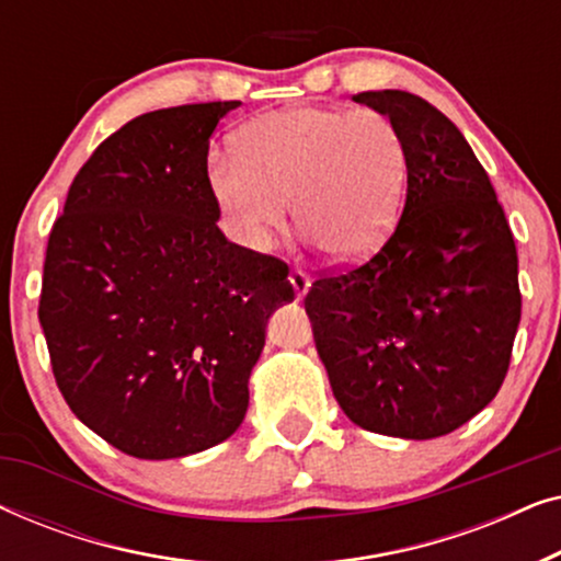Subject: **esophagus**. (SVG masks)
<instances>
[{"instance_id": "1", "label": "esophagus", "mask_w": 561, "mask_h": 561, "mask_svg": "<svg viewBox=\"0 0 561 561\" xmlns=\"http://www.w3.org/2000/svg\"><path fill=\"white\" fill-rule=\"evenodd\" d=\"M288 280H290V286H294V294H296V298H304L306 294H309V288H311V278L309 275H306L304 271H290V275H288Z\"/></svg>"}]
</instances>
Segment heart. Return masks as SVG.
<instances>
[{"instance_id": "1", "label": "heart", "mask_w": 561, "mask_h": 561, "mask_svg": "<svg viewBox=\"0 0 561 561\" xmlns=\"http://www.w3.org/2000/svg\"><path fill=\"white\" fill-rule=\"evenodd\" d=\"M234 150L211 158L209 188L248 250L271 248L290 202L296 225L334 263H363L393 234L409 150L388 114L294 106L248 122Z\"/></svg>"}]
</instances>
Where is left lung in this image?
I'll return each mask as SVG.
<instances>
[{
	"label": "left lung",
	"mask_w": 561,
	"mask_h": 561,
	"mask_svg": "<svg viewBox=\"0 0 561 561\" xmlns=\"http://www.w3.org/2000/svg\"><path fill=\"white\" fill-rule=\"evenodd\" d=\"M388 114L409 150L396 232L365 265L313 280V342L352 424L434 439L493 401L520 321L518 255L465 135L409 91L352 96Z\"/></svg>",
	"instance_id": "8db88e82"
}]
</instances>
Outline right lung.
I'll return each instance as SVG.
<instances>
[{"instance_id":"obj_1","label":"right lung","mask_w":561,"mask_h":561,"mask_svg":"<svg viewBox=\"0 0 561 561\" xmlns=\"http://www.w3.org/2000/svg\"><path fill=\"white\" fill-rule=\"evenodd\" d=\"M240 102L127 122L68 188L43 267L41 317L71 411L137 459L217 447L240 428L288 267L217 227L209 137Z\"/></svg>"}]
</instances>
